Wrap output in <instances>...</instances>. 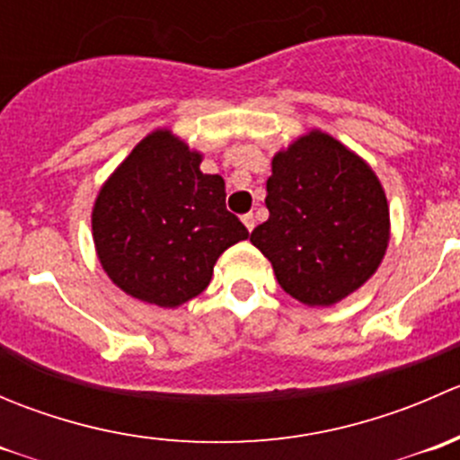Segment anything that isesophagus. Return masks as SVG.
I'll return each mask as SVG.
<instances>
[{
	"label": "esophagus",
	"instance_id": "obj_1",
	"mask_svg": "<svg viewBox=\"0 0 460 460\" xmlns=\"http://www.w3.org/2000/svg\"><path fill=\"white\" fill-rule=\"evenodd\" d=\"M243 222L249 231H253V226H256V217H253V213H244Z\"/></svg>",
	"mask_w": 460,
	"mask_h": 460
}]
</instances>
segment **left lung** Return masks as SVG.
I'll return each instance as SVG.
<instances>
[{"label": "left lung", "mask_w": 460, "mask_h": 460, "mask_svg": "<svg viewBox=\"0 0 460 460\" xmlns=\"http://www.w3.org/2000/svg\"><path fill=\"white\" fill-rule=\"evenodd\" d=\"M267 180L269 220L252 243L278 285L305 305H333L378 269L389 243V208L374 171L324 133L280 151Z\"/></svg>", "instance_id": "left-lung-1"}]
</instances>
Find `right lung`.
Returning a JSON list of instances; mask_svg holds the SVG:
<instances>
[{"label": "right lung", "instance_id": "1", "mask_svg": "<svg viewBox=\"0 0 460 460\" xmlns=\"http://www.w3.org/2000/svg\"><path fill=\"white\" fill-rule=\"evenodd\" d=\"M169 131L133 148L102 187L93 240L111 280L133 298L178 307L208 287L225 249L249 238L226 211L225 180Z\"/></svg>", "mask_w": 460, "mask_h": 460}]
</instances>
